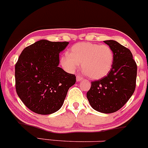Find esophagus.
<instances>
[{"mask_svg":"<svg viewBox=\"0 0 148 148\" xmlns=\"http://www.w3.org/2000/svg\"><path fill=\"white\" fill-rule=\"evenodd\" d=\"M76 79H77V82H79V81H80L81 79H82V77L81 75H77L76 76Z\"/></svg>","mask_w":148,"mask_h":148,"instance_id":"1","label":"esophagus"}]
</instances>
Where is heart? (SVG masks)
<instances>
[{
  "mask_svg": "<svg viewBox=\"0 0 148 148\" xmlns=\"http://www.w3.org/2000/svg\"><path fill=\"white\" fill-rule=\"evenodd\" d=\"M61 66L68 72H73L82 64L83 73L89 78L99 79L107 75L114 62V53L110 46L92 42H78L69 54L61 57Z\"/></svg>",
  "mask_w": 148,
  "mask_h": 148,
  "instance_id": "b5f03b06",
  "label": "heart"
}]
</instances>
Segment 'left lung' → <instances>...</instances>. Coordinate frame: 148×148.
I'll return each instance as SVG.
<instances>
[{"label": "left lung", "instance_id": "obj_1", "mask_svg": "<svg viewBox=\"0 0 148 148\" xmlns=\"http://www.w3.org/2000/svg\"><path fill=\"white\" fill-rule=\"evenodd\" d=\"M104 42L113 51V65L107 75L92 82L87 97L94 110L112 113L123 107L134 94L137 65L128 48L114 40Z\"/></svg>", "mask_w": 148, "mask_h": 148}]
</instances>
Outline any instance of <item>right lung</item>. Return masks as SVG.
<instances>
[{
    "label": "right lung",
    "mask_w": 148,
    "mask_h": 148,
    "mask_svg": "<svg viewBox=\"0 0 148 148\" xmlns=\"http://www.w3.org/2000/svg\"><path fill=\"white\" fill-rule=\"evenodd\" d=\"M69 42L46 40L26 47L15 64L16 92L24 104L37 114H49L61 108L76 77L58 67L59 53Z\"/></svg>",
    "instance_id": "right-lung-1"
}]
</instances>
